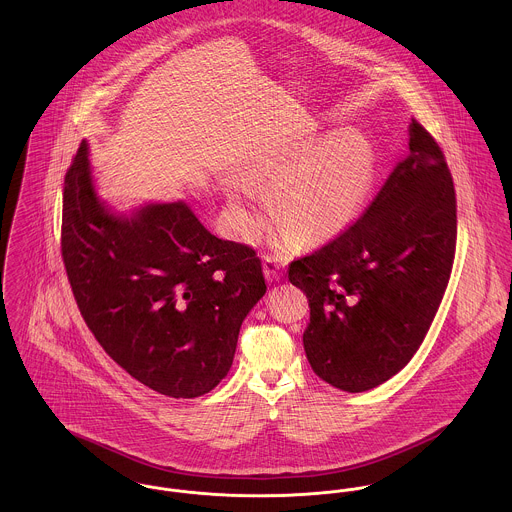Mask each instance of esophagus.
<instances>
[{
	"label": "esophagus",
	"mask_w": 512,
	"mask_h": 512,
	"mask_svg": "<svg viewBox=\"0 0 512 512\" xmlns=\"http://www.w3.org/2000/svg\"><path fill=\"white\" fill-rule=\"evenodd\" d=\"M263 273H265V278H267L269 282H276V280L282 278L284 265H282L278 259H275V257H265V259H263Z\"/></svg>",
	"instance_id": "esophagus-1"
}]
</instances>
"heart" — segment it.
Segmentation results:
<instances>
[{"instance_id":"obj_1","label":"heart","mask_w":512,"mask_h":512,"mask_svg":"<svg viewBox=\"0 0 512 512\" xmlns=\"http://www.w3.org/2000/svg\"><path fill=\"white\" fill-rule=\"evenodd\" d=\"M253 171L275 185L273 208L286 222L276 230V243L292 249L300 237L319 245L353 224L374 187L378 158L362 132L337 130L327 138L267 150L255 158ZM255 195L245 179L230 181L226 189L234 226L245 236L259 228Z\"/></svg>"}]
</instances>
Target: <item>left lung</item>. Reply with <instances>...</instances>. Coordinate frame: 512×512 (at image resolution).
I'll return each instance as SVG.
<instances>
[{"label":"left lung","mask_w":512,"mask_h":512,"mask_svg":"<svg viewBox=\"0 0 512 512\" xmlns=\"http://www.w3.org/2000/svg\"><path fill=\"white\" fill-rule=\"evenodd\" d=\"M407 150L356 224L288 267V280L310 302L308 362L321 380L351 394L384 384L413 358L452 271L450 169L417 120Z\"/></svg>","instance_id":"8db88e82"}]
</instances>
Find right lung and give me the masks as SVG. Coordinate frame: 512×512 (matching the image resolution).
I'll use <instances>...</instances> for the list:
<instances>
[{
  "instance_id": "add662e5",
  "label": "right lung",
  "mask_w": 512,
  "mask_h": 512,
  "mask_svg": "<svg viewBox=\"0 0 512 512\" xmlns=\"http://www.w3.org/2000/svg\"><path fill=\"white\" fill-rule=\"evenodd\" d=\"M62 257L105 353L177 399L226 378L241 323L267 292L255 251L212 236L185 200L120 212L99 197L85 140L64 181Z\"/></svg>"
}]
</instances>
